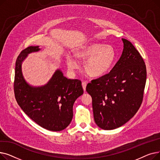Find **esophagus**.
<instances>
[{
  "instance_id": "1",
  "label": "esophagus",
  "mask_w": 160,
  "mask_h": 160,
  "mask_svg": "<svg viewBox=\"0 0 160 160\" xmlns=\"http://www.w3.org/2000/svg\"><path fill=\"white\" fill-rule=\"evenodd\" d=\"M82 88L83 89V90L86 91V85H87V82L85 81H83L82 82Z\"/></svg>"
}]
</instances>
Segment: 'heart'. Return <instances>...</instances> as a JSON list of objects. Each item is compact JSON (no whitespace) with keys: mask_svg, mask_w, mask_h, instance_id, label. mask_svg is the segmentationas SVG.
<instances>
[{"mask_svg":"<svg viewBox=\"0 0 160 160\" xmlns=\"http://www.w3.org/2000/svg\"><path fill=\"white\" fill-rule=\"evenodd\" d=\"M78 57L87 59L85 70L91 77H100L106 73L113 65L116 54L111 45L101 43H91L82 47L77 53ZM67 65L71 70L78 67V61L73 57L67 59Z\"/></svg>","mask_w":160,"mask_h":160,"instance_id":"obj_1","label":"heart"}]
</instances>
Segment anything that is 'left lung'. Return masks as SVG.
<instances>
[{"label": "left lung", "mask_w": 160, "mask_h": 160, "mask_svg": "<svg viewBox=\"0 0 160 160\" xmlns=\"http://www.w3.org/2000/svg\"><path fill=\"white\" fill-rule=\"evenodd\" d=\"M122 55L110 72L88 83L95 123L113 130L127 122L139 109L143 98L147 69L143 59L130 41L122 39Z\"/></svg>", "instance_id": "8db88e82"}]
</instances>
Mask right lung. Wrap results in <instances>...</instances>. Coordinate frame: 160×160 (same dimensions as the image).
Wrapping results in <instances>:
<instances>
[{
  "mask_svg": "<svg viewBox=\"0 0 160 160\" xmlns=\"http://www.w3.org/2000/svg\"><path fill=\"white\" fill-rule=\"evenodd\" d=\"M38 50V46L28 47L17 58L13 85L15 99L23 112L40 127L61 131L72 121L74 102L83 93L82 82L67 79L58 69L44 86H29L22 77L21 63L29 53Z\"/></svg>",
  "mask_w": 160,
  "mask_h": 160,
  "instance_id": "right-lung-1",
  "label": "right lung"
}]
</instances>
